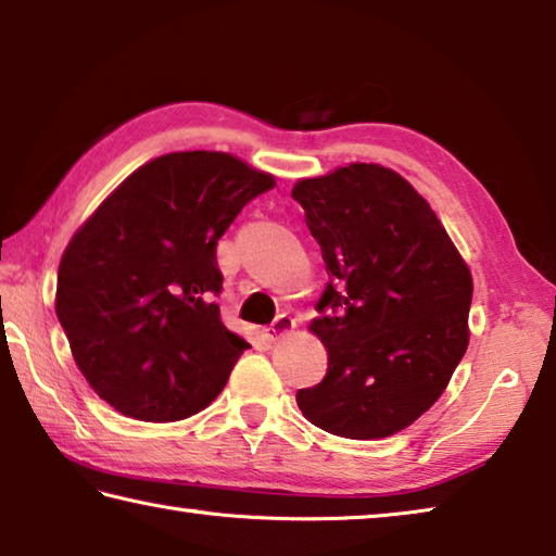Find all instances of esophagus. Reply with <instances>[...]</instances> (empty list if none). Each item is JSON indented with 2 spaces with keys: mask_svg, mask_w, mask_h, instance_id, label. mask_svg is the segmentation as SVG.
Wrapping results in <instances>:
<instances>
[{
  "mask_svg": "<svg viewBox=\"0 0 556 556\" xmlns=\"http://www.w3.org/2000/svg\"><path fill=\"white\" fill-rule=\"evenodd\" d=\"M298 327V321L295 319H292L290 317V314H286V312H282V314H278V317H276V321L274 324H270V327L266 329V333H268V337L270 339H280V337H286V333H290L292 329H295Z\"/></svg>",
  "mask_w": 556,
  "mask_h": 556,
  "instance_id": "34e87169",
  "label": "esophagus"
}]
</instances>
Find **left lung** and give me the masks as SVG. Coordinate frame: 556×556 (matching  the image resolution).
<instances>
[{
    "label": "left lung",
    "mask_w": 556,
    "mask_h": 556,
    "mask_svg": "<svg viewBox=\"0 0 556 556\" xmlns=\"http://www.w3.org/2000/svg\"><path fill=\"white\" fill-rule=\"evenodd\" d=\"M329 286L312 321L327 377L298 392L309 424L353 441L387 438L435 404L467 351L472 276L412 184L349 164L292 188Z\"/></svg>",
    "instance_id": "1"
}]
</instances>
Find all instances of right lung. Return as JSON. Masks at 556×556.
Wrapping results in <instances>:
<instances>
[{
  "mask_svg": "<svg viewBox=\"0 0 556 556\" xmlns=\"http://www.w3.org/2000/svg\"><path fill=\"white\" fill-rule=\"evenodd\" d=\"M274 186L232 154H164L72 237L55 312L101 400L140 421H179L223 392L249 343L219 317L217 242Z\"/></svg>",
  "mask_w": 556,
  "mask_h": 556,
  "instance_id": "obj_1",
  "label": "right lung"
}]
</instances>
